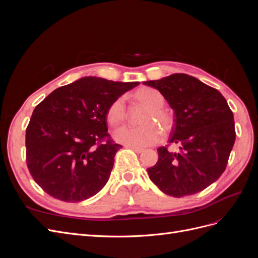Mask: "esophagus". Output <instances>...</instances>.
Returning <instances> with one entry per match:
<instances>
[{"mask_svg": "<svg viewBox=\"0 0 258 258\" xmlns=\"http://www.w3.org/2000/svg\"><path fill=\"white\" fill-rule=\"evenodd\" d=\"M127 147L130 148V150H132V151H135L138 154L144 152V148H141V147H136V146H127Z\"/></svg>", "mask_w": 258, "mask_h": 258, "instance_id": "obj_1", "label": "esophagus"}]
</instances>
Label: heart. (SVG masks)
I'll use <instances>...</instances> for the list:
<instances>
[{
	"mask_svg": "<svg viewBox=\"0 0 258 258\" xmlns=\"http://www.w3.org/2000/svg\"><path fill=\"white\" fill-rule=\"evenodd\" d=\"M132 98L139 104L146 107L139 127H123L115 132L116 141L128 146H148L159 142L162 129L168 135L174 126V118L162 106L165 98L161 93L151 87H142L132 93ZM127 108L123 98L115 99L106 112V118L112 127H118L126 120Z\"/></svg>",
	"mask_w": 258,
	"mask_h": 258,
	"instance_id": "heart-1",
	"label": "heart"
}]
</instances>
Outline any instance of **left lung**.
Segmentation results:
<instances>
[{
    "label": "left lung",
    "instance_id": "8db88e82",
    "mask_svg": "<svg viewBox=\"0 0 258 258\" xmlns=\"http://www.w3.org/2000/svg\"><path fill=\"white\" fill-rule=\"evenodd\" d=\"M160 91L174 111L170 144L157 148L158 161L147 169L151 181L169 196L181 198L207 188L227 166L235 144L233 114L215 88L183 73L144 82Z\"/></svg>",
    "mask_w": 258,
    "mask_h": 258
}]
</instances>
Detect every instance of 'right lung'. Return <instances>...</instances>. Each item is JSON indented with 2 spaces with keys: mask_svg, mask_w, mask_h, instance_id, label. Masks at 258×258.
Returning a JSON list of instances; mask_svg holds the SVG:
<instances>
[{
  "mask_svg": "<svg viewBox=\"0 0 258 258\" xmlns=\"http://www.w3.org/2000/svg\"><path fill=\"white\" fill-rule=\"evenodd\" d=\"M139 84L83 77L35 106L26 130L27 166L45 192L80 202L103 188L122 147L107 134V108Z\"/></svg>",
  "mask_w": 258,
  "mask_h": 258,
  "instance_id": "add662e5",
  "label": "right lung"
}]
</instances>
